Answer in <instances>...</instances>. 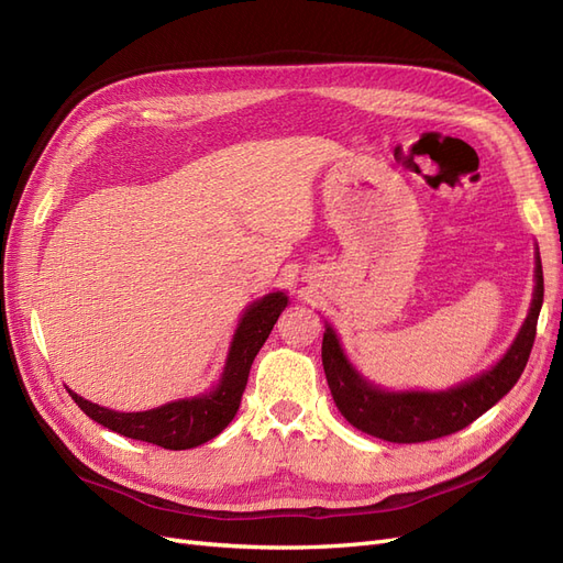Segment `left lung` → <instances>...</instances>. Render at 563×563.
Listing matches in <instances>:
<instances>
[{
  "label": "left lung",
  "instance_id": "left-lung-1",
  "mask_svg": "<svg viewBox=\"0 0 563 563\" xmlns=\"http://www.w3.org/2000/svg\"><path fill=\"white\" fill-rule=\"evenodd\" d=\"M542 294V263L540 253H536L533 302L515 343L490 371L444 391H385L368 383L347 362L335 331L327 323L321 362L338 411L356 430L391 444H420L467 428L517 385L533 350Z\"/></svg>",
  "mask_w": 563,
  "mask_h": 563
}]
</instances>
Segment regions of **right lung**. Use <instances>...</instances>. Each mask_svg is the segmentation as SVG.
I'll return each mask as SVG.
<instances>
[{"label": "right lung", "instance_id": "add662e5", "mask_svg": "<svg viewBox=\"0 0 563 563\" xmlns=\"http://www.w3.org/2000/svg\"><path fill=\"white\" fill-rule=\"evenodd\" d=\"M286 305L288 298L282 291L267 294L261 300L249 305V310L244 312L240 323H236L220 383L201 397L178 399L139 413H119L112 411V408L87 401L75 395L73 389L67 391H70V397L84 413L117 434L147 441V444H157L168 451L201 446L209 439L218 437L232 422L236 408L242 404L255 354L261 352Z\"/></svg>", "mask_w": 563, "mask_h": 563}]
</instances>
